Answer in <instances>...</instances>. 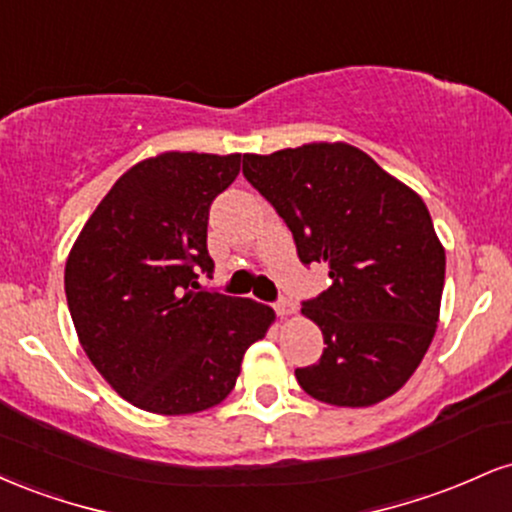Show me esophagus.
Masks as SVG:
<instances>
[{
    "mask_svg": "<svg viewBox=\"0 0 512 512\" xmlns=\"http://www.w3.org/2000/svg\"><path fill=\"white\" fill-rule=\"evenodd\" d=\"M274 310H276V315H279V317H291V315H296V303L281 298L279 303H274Z\"/></svg>",
    "mask_w": 512,
    "mask_h": 512,
    "instance_id": "1",
    "label": "esophagus"
}]
</instances>
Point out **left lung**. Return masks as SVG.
<instances>
[{"mask_svg":"<svg viewBox=\"0 0 512 512\" xmlns=\"http://www.w3.org/2000/svg\"><path fill=\"white\" fill-rule=\"evenodd\" d=\"M243 175L286 221L330 289L301 313L325 337L298 385L334 407H370L419 368L438 327L445 250L424 199L344 142L245 154Z\"/></svg>","mask_w":512,"mask_h":512,"instance_id":"8db88e82","label":"left lung"}]
</instances>
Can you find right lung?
Returning <instances> with one entry per match:
<instances>
[{"label":"right lung","instance_id":"right-lung-1","mask_svg":"<svg viewBox=\"0 0 512 512\" xmlns=\"http://www.w3.org/2000/svg\"><path fill=\"white\" fill-rule=\"evenodd\" d=\"M240 154L166 151L110 187L81 228L64 291L76 334L120 397L151 414H197L236 387L245 351L274 322L269 305L202 291L211 276L209 207Z\"/></svg>","mask_w":512,"mask_h":512}]
</instances>
